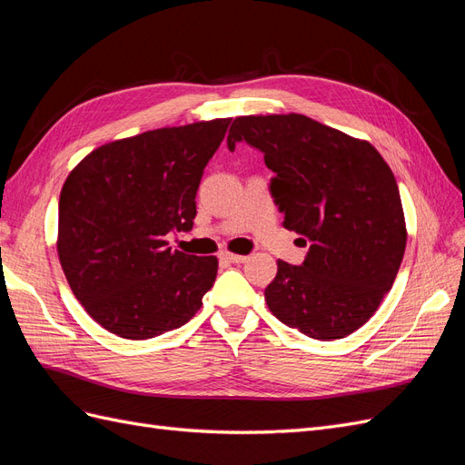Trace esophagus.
Instances as JSON below:
<instances>
[{"mask_svg":"<svg viewBox=\"0 0 465 465\" xmlns=\"http://www.w3.org/2000/svg\"><path fill=\"white\" fill-rule=\"evenodd\" d=\"M221 260L229 263H244L248 258L241 254H231V252H221Z\"/></svg>","mask_w":465,"mask_h":465,"instance_id":"34e87169","label":"esophagus"}]
</instances>
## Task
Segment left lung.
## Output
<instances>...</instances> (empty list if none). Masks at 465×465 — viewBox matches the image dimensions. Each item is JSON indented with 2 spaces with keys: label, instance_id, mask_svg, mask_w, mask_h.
Segmentation results:
<instances>
[{
  "label": "left lung",
  "instance_id": "obj_1",
  "mask_svg": "<svg viewBox=\"0 0 465 465\" xmlns=\"http://www.w3.org/2000/svg\"><path fill=\"white\" fill-rule=\"evenodd\" d=\"M246 142L275 173L272 198L308 244L301 265L277 262L265 302L289 328L341 340L378 311L403 260L407 231L396 178L369 142L302 114L241 116L227 145Z\"/></svg>",
  "mask_w": 465,
  "mask_h": 465
}]
</instances>
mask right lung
<instances>
[{
    "label": "right lung",
    "mask_w": 465,
    "mask_h": 465,
    "mask_svg": "<svg viewBox=\"0 0 465 465\" xmlns=\"http://www.w3.org/2000/svg\"><path fill=\"white\" fill-rule=\"evenodd\" d=\"M231 118L161 128L94 149L60 193L58 256L87 314L124 340L176 330L200 311L215 256L171 250L190 231L203 168Z\"/></svg>",
    "instance_id": "1"
}]
</instances>
